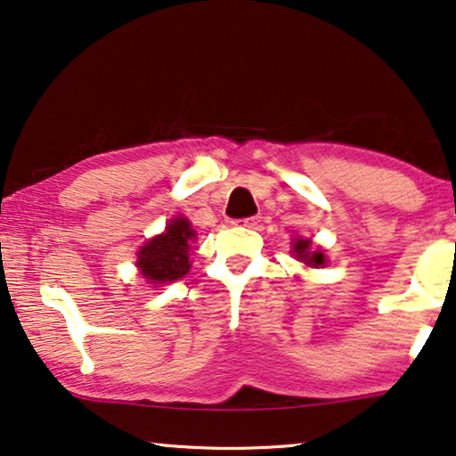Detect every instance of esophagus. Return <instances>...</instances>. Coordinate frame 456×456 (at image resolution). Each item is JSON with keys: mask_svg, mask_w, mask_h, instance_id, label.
Segmentation results:
<instances>
[{"mask_svg": "<svg viewBox=\"0 0 456 456\" xmlns=\"http://www.w3.org/2000/svg\"><path fill=\"white\" fill-rule=\"evenodd\" d=\"M258 221H260V216L254 215V216H246V219H235L231 223H233V225H237V227H254Z\"/></svg>", "mask_w": 456, "mask_h": 456, "instance_id": "esophagus-1", "label": "esophagus"}]
</instances>
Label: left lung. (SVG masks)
<instances>
[{
  "label": "left lung",
  "mask_w": 456,
  "mask_h": 456,
  "mask_svg": "<svg viewBox=\"0 0 456 456\" xmlns=\"http://www.w3.org/2000/svg\"><path fill=\"white\" fill-rule=\"evenodd\" d=\"M310 243L307 240H297V243L293 246V252L295 256L301 262H305L307 266H324V252L322 249H316V252H310Z\"/></svg>",
  "instance_id": "obj_1"
}]
</instances>
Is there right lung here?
<instances>
[{
	"label": "right lung",
	"instance_id": "1",
	"mask_svg": "<svg viewBox=\"0 0 456 456\" xmlns=\"http://www.w3.org/2000/svg\"><path fill=\"white\" fill-rule=\"evenodd\" d=\"M196 231L188 219L171 221L163 235H157L138 252V268L151 283H171L190 271V248Z\"/></svg>",
	"mask_w": 456,
	"mask_h": 456
}]
</instances>
